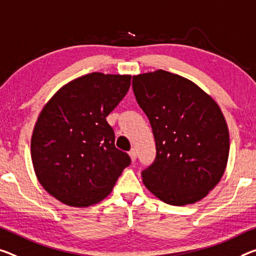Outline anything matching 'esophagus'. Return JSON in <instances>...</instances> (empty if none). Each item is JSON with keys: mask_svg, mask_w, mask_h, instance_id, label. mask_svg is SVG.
Instances as JSON below:
<instances>
[{"mask_svg": "<svg viewBox=\"0 0 256 256\" xmlns=\"http://www.w3.org/2000/svg\"><path fill=\"white\" fill-rule=\"evenodd\" d=\"M129 156H130V158L132 161H136L137 159V151L136 148H132L130 151H129Z\"/></svg>", "mask_w": 256, "mask_h": 256, "instance_id": "34e87169", "label": "esophagus"}]
</instances>
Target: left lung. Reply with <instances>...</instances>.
<instances>
[{
	"label": "left lung",
	"mask_w": 256,
	"mask_h": 256,
	"mask_svg": "<svg viewBox=\"0 0 256 256\" xmlns=\"http://www.w3.org/2000/svg\"><path fill=\"white\" fill-rule=\"evenodd\" d=\"M132 90L156 140L154 161L142 172L145 186L172 206L202 200L220 182L229 156L218 105L194 82L164 70L132 76Z\"/></svg>",
	"instance_id": "left-lung-1"
}]
</instances>
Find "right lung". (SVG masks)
I'll return each instance as SVG.
<instances>
[{"label":"right lung","mask_w":256,"mask_h":256,"mask_svg":"<svg viewBox=\"0 0 256 256\" xmlns=\"http://www.w3.org/2000/svg\"><path fill=\"white\" fill-rule=\"evenodd\" d=\"M130 76L90 73L65 84L35 124L30 154L38 182L62 204L88 207L104 199L124 169L128 153L116 148L106 116L122 100Z\"/></svg>","instance_id":"1"}]
</instances>
